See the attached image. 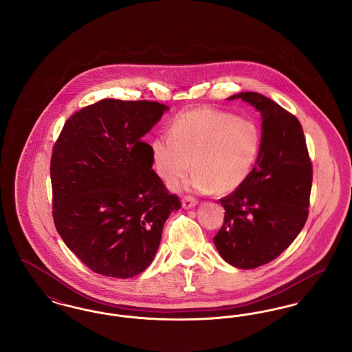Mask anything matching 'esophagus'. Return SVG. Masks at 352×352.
<instances>
[{
    "mask_svg": "<svg viewBox=\"0 0 352 352\" xmlns=\"http://www.w3.org/2000/svg\"><path fill=\"white\" fill-rule=\"evenodd\" d=\"M197 204H198V201L195 198L190 197V195H184V198H182V207L186 208V210L191 208V207H194Z\"/></svg>",
    "mask_w": 352,
    "mask_h": 352,
    "instance_id": "esophagus-1",
    "label": "esophagus"
}]
</instances>
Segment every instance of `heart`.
I'll list each match as a JSON object with an SVG mask.
<instances>
[{"mask_svg":"<svg viewBox=\"0 0 352 352\" xmlns=\"http://www.w3.org/2000/svg\"><path fill=\"white\" fill-rule=\"evenodd\" d=\"M261 148L258 126L245 118L211 108L177 115L170 134L151 142L157 173L168 182L182 181L191 168L192 186L199 191L227 194L251 175Z\"/></svg>","mask_w":352,"mask_h":352,"instance_id":"b5f03b06","label":"heart"}]
</instances>
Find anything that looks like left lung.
<instances>
[{
	"mask_svg": "<svg viewBox=\"0 0 352 352\" xmlns=\"http://www.w3.org/2000/svg\"><path fill=\"white\" fill-rule=\"evenodd\" d=\"M230 99L261 112L263 137L248 179L220 199L226 212L214 243L228 264L253 269L277 258L301 232L309 217L313 165L294 115L257 92Z\"/></svg>",
	"mask_w": 352,
	"mask_h": 352,
	"instance_id": "obj_1",
	"label": "left lung"
}]
</instances>
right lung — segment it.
<instances>
[{
    "label": "right lung",
    "mask_w": 352,
    "mask_h": 352,
    "mask_svg": "<svg viewBox=\"0 0 352 352\" xmlns=\"http://www.w3.org/2000/svg\"><path fill=\"white\" fill-rule=\"evenodd\" d=\"M166 109L157 101L104 99L75 112L54 144V224L95 273L129 278L144 272L165 221L181 208L141 140Z\"/></svg>",
    "instance_id": "1"
}]
</instances>
